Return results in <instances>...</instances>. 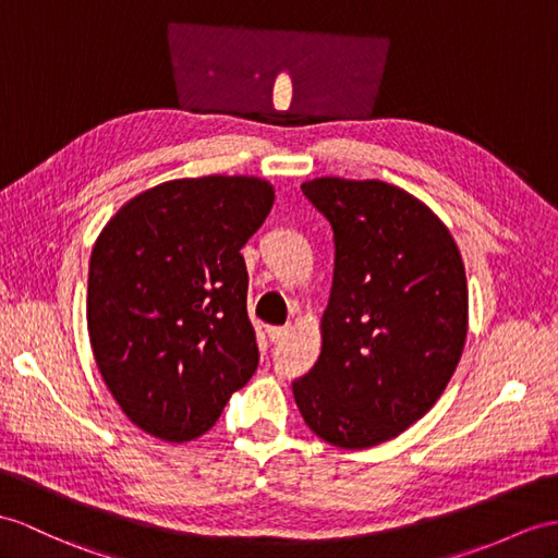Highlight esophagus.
<instances>
[{
    "label": "esophagus",
    "mask_w": 558,
    "mask_h": 558,
    "mask_svg": "<svg viewBox=\"0 0 558 558\" xmlns=\"http://www.w3.org/2000/svg\"><path fill=\"white\" fill-rule=\"evenodd\" d=\"M267 336H269L271 343H279V341H283V338L289 336V326H269Z\"/></svg>",
    "instance_id": "obj_1"
}]
</instances>
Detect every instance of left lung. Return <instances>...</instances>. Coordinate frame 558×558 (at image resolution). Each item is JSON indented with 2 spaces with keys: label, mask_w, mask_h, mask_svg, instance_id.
<instances>
[{
  "label": "left lung",
  "mask_w": 558,
  "mask_h": 558,
  "mask_svg": "<svg viewBox=\"0 0 558 558\" xmlns=\"http://www.w3.org/2000/svg\"><path fill=\"white\" fill-rule=\"evenodd\" d=\"M333 229L322 352L293 381L310 430L343 450L398 438L438 402L469 329L466 271L440 217L381 180L301 184Z\"/></svg>",
  "instance_id": "obj_1"
}]
</instances>
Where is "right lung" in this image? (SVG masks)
<instances>
[{"label": "right lung", "mask_w": 558, "mask_h": 558, "mask_svg": "<svg viewBox=\"0 0 558 558\" xmlns=\"http://www.w3.org/2000/svg\"><path fill=\"white\" fill-rule=\"evenodd\" d=\"M275 189L260 177L172 180L130 198L92 248L87 329L134 426L186 442L215 426L257 369L241 248Z\"/></svg>", "instance_id": "right-lung-1"}]
</instances>
